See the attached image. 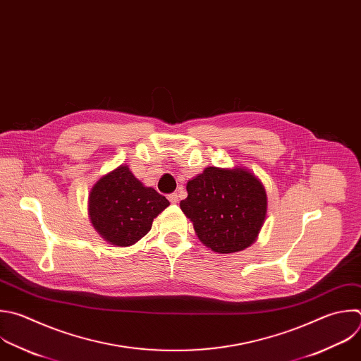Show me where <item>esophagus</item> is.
<instances>
[{"mask_svg": "<svg viewBox=\"0 0 361 361\" xmlns=\"http://www.w3.org/2000/svg\"><path fill=\"white\" fill-rule=\"evenodd\" d=\"M167 198H169V201H170V202H171V204H177V202H178V195H177V194H176V192H173V194H170V195H169V197H167Z\"/></svg>", "mask_w": 361, "mask_h": 361, "instance_id": "obj_1", "label": "esophagus"}]
</instances>
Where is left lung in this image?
Listing matches in <instances>:
<instances>
[{"mask_svg":"<svg viewBox=\"0 0 361 361\" xmlns=\"http://www.w3.org/2000/svg\"><path fill=\"white\" fill-rule=\"evenodd\" d=\"M187 191L180 207L205 247L232 254L254 244L267 216V192L254 174L208 167L187 183Z\"/></svg>","mask_w":361,"mask_h":361,"instance_id":"8db88e82","label":"left lung"}]
</instances>
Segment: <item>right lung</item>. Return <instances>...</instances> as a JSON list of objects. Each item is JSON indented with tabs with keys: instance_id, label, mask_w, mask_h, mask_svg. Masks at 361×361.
I'll use <instances>...</instances> for the list:
<instances>
[{
	"instance_id": "add662e5",
	"label": "right lung",
	"mask_w": 361,
	"mask_h": 361,
	"mask_svg": "<svg viewBox=\"0 0 361 361\" xmlns=\"http://www.w3.org/2000/svg\"><path fill=\"white\" fill-rule=\"evenodd\" d=\"M169 205L164 195L145 187L128 166L102 177L89 195V215L94 229L116 247L136 244Z\"/></svg>"
}]
</instances>
